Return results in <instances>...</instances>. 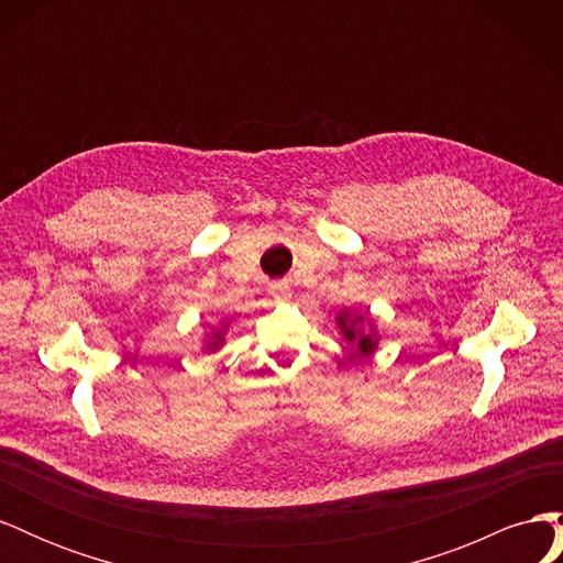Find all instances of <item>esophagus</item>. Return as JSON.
Masks as SVG:
<instances>
[{
  "label": "esophagus",
  "instance_id": "1",
  "mask_svg": "<svg viewBox=\"0 0 563 563\" xmlns=\"http://www.w3.org/2000/svg\"><path fill=\"white\" fill-rule=\"evenodd\" d=\"M269 296L275 298L277 302H284V300L291 298V286H288L286 282H275L269 286Z\"/></svg>",
  "mask_w": 563,
  "mask_h": 563
}]
</instances>
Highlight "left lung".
Masks as SVG:
<instances>
[{"mask_svg": "<svg viewBox=\"0 0 563 563\" xmlns=\"http://www.w3.org/2000/svg\"><path fill=\"white\" fill-rule=\"evenodd\" d=\"M335 323L340 333L352 345L356 356H371L378 347L376 323L368 317V312H350L340 310L335 317Z\"/></svg>", "mask_w": 563, "mask_h": 563, "instance_id": "8db88e82", "label": "left lung"}]
</instances>
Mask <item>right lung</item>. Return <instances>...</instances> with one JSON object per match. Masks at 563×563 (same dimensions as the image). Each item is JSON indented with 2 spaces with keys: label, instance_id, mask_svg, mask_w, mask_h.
I'll return each mask as SVG.
<instances>
[{
  "label": "right lung",
  "instance_id": "right-lung-1",
  "mask_svg": "<svg viewBox=\"0 0 563 563\" xmlns=\"http://www.w3.org/2000/svg\"><path fill=\"white\" fill-rule=\"evenodd\" d=\"M225 331H228V321L218 323L211 333H207V340H203V352H218V347L225 343Z\"/></svg>",
  "mask_w": 563,
  "mask_h": 563
}]
</instances>
